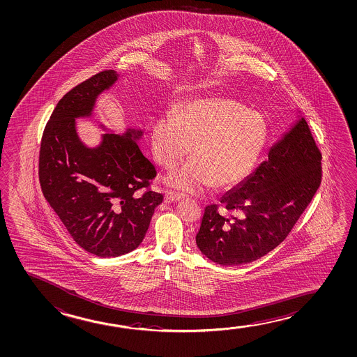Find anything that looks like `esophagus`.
Wrapping results in <instances>:
<instances>
[{"label":"esophagus","instance_id":"esophagus-1","mask_svg":"<svg viewBox=\"0 0 357 357\" xmlns=\"http://www.w3.org/2000/svg\"><path fill=\"white\" fill-rule=\"evenodd\" d=\"M185 197L182 193H176V192L167 191L165 193L166 201H180L182 198Z\"/></svg>","mask_w":357,"mask_h":357}]
</instances>
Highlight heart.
I'll return each mask as SVG.
<instances>
[{
	"label": "heart",
	"instance_id": "obj_1",
	"mask_svg": "<svg viewBox=\"0 0 357 357\" xmlns=\"http://www.w3.org/2000/svg\"><path fill=\"white\" fill-rule=\"evenodd\" d=\"M266 140L265 119L225 97L185 102L151 129L155 160L167 170L180 165L192 146V159L166 180L188 193L238 186L254 170Z\"/></svg>",
	"mask_w": 357,
	"mask_h": 357
}]
</instances>
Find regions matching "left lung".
<instances>
[{"label":"left lung","instance_id":"left-lung-1","mask_svg":"<svg viewBox=\"0 0 357 357\" xmlns=\"http://www.w3.org/2000/svg\"><path fill=\"white\" fill-rule=\"evenodd\" d=\"M321 182V154L303 117L268 159L204 209L196 243L209 260L235 266L260 259L287 238Z\"/></svg>","mask_w":357,"mask_h":357}]
</instances>
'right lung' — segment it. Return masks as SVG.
<instances>
[{
	"mask_svg": "<svg viewBox=\"0 0 357 357\" xmlns=\"http://www.w3.org/2000/svg\"><path fill=\"white\" fill-rule=\"evenodd\" d=\"M105 70L75 86L55 107L39 151L44 197L82 249L100 257L128 254L143 241L164 196L148 190L155 166L139 149L143 130L107 133L96 148L81 142L75 119L90 117L97 97L118 80Z\"/></svg>",
	"mask_w": 357,
	"mask_h": 357,
	"instance_id": "right-lung-1",
	"label": "right lung"
}]
</instances>
